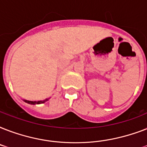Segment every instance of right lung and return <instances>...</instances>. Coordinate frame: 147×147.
Listing matches in <instances>:
<instances>
[{"instance_id":"add662e5","label":"right lung","mask_w":147,"mask_h":147,"mask_svg":"<svg viewBox=\"0 0 147 147\" xmlns=\"http://www.w3.org/2000/svg\"><path fill=\"white\" fill-rule=\"evenodd\" d=\"M49 98H47L43 100H38V101H33V100H24V101H25L27 104H30V105H40V104H42V103H45L46 101L49 100Z\"/></svg>"}]
</instances>
